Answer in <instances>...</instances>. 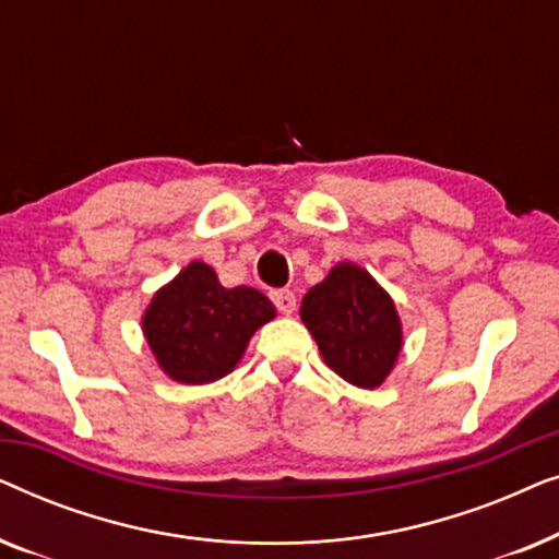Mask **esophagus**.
Segmentation results:
<instances>
[{"label":"esophagus","instance_id":"esophagus-1","mask_svg":"<svg viewBox=\"0 0 559 559\" xmlns=\"http://www.w3.org/2000/svg\"><path fill=\"white\" fill-rule=\"evenodd\" d=\"M272 302L277 305V310L282 316H289V312H295V293H289V289H274L272 293Z\"/></svg>","mask_w":559,"mask_h":559}]
</instances>
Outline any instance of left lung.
Instances as JSON below:
<instances>
[{
  "label": "left lung",
  "mask_w": 559,
  "mask_h": 559,
  "mask_svg": "<svg viewBox=\"0 0 559 559\" xmlns=\"http://www.w3.org/2000/svg\"><path fill=\"white\" fill-rule=\"evenodd\" d=\"M300 318L320 356L348 384L377 389L402 350V320L386 289L361 266L341 262L302 297Z\"/></svg>",
  "instance_id": "8db88e82"
}]
</instances>
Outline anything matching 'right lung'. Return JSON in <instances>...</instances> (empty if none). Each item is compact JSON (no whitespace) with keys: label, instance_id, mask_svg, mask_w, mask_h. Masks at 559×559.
I'll return each mask as SVG.
<instances>
[{"label":"right lung","instance_id":"1","mask_svg":"<svg viewBox=\"0 0 559 559\" xmlns=\"http://www.w3.org/2000/svg\"><path fill=\"white\" fill-rule=\"evenodd\" d=\"M277 316L254 287H224L205 262H190L159 287L142 331L159 369L180 384H211L241 361L257 328Z\"/></svg>","mask_w":559,"mask_h":559}]
</instances>
